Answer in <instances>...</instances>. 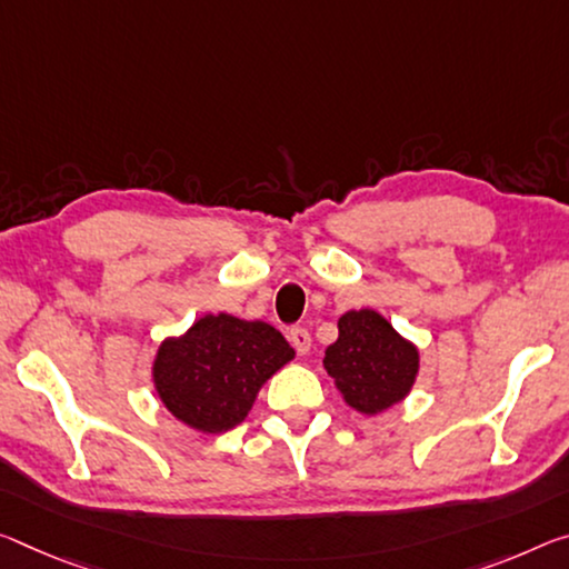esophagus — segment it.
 Wrapping results in <instances>:
<instances>
[{
  "instance_id": "esophagus-1",
  "label": "esophagus",
  "mask_w": 569,
  "mask_h": 569,
  "mask_svg": "<svg viewBox=\"0 0 569 569\" xmlns=\"http://www.w3.org/2000/svg\"><path fill=\"white\" fill-rule=\"evenodd\" d=\"M288 339H291V345L296 347V351H299V355H309L311 333L306 331L303 327H293L291 331H288Z\"/></svg>"
}]
</instances>
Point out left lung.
<instances>
[{
	"instance_id": "left-lung-1",
	"label": "left lung",
	"mask_w": 569,
	"mask_h": 569,
	"mask_svg": "<svg viewBox=\"0 0 569 569\" xmlns=\"http://www.w3.org/2000/svg\"><path fill=\"white\" fill-rule=\"evenodd\" d=\"M339 339L327 347L323 369L351 410L380 415L412 392L420 349L380 311L359 309L339 317Z\"/></svg>"
}]
</instances>
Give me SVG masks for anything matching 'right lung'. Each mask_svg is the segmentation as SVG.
<instances>
[{
    "label": "right lung",
    "mask_w": 569,
    "mask_h": 569,
    "mask_svg": "<svg viewBox=\"0 0 569 569\" xmlns=\"http://www.w3.org/2000/svg\"><path fill=\"white\" fill-rule=\"evenodd\" d=\"M296 357L266 321L204 313L161 341L151 382L161 405L187 428L218 436L248 418L260 387Z\"/></svg>",
    "instance_id": "1"
}]
</instances>
